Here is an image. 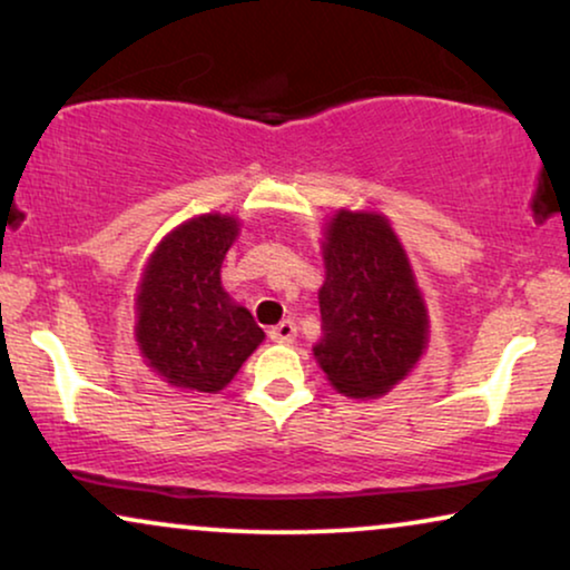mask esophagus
Returning <instances> with one entry per match:
<instances>
[{"mask_svg":"<svg viewBox=\"0 0 570 570\" xmlns=\"http://www.w3.org/2000/svg\"><path fill=\"white\" fill-rule=\"evenodd\" d=\"M295 334H298V326L293 322H279L277 326H272L269 330V340L272 342H279V345H291L295 340Z\"/></svg>","mask_w":570,"mask_h":570,"instance_id":"1","label":"esophagus"}]
</instances>
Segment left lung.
I'll list each match as a JSON object with an SVG mask.
<instances>
[{
	"label": "left lung",
	"mask_w": 570,
	"mask_h": 570,
	"mask_svg": "<svg viewBox=\"0 0 570 570\" xmlns=\"http://www.w3.org/2000/svg\"><path fill=\"white\" fill-rule=\"evenodd\" d=\"M322 340L314 355L345 396H381L428 345V308L386 217L340 209L322 244Z\"/></svg>",
	"instance_id": "left-lung-1"
}]
</instances>
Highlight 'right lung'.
Listing matches in <instances>:
<instances>
[{"mask_svg": "<svg viewBox=\"0 0 570 570\" xmlns=\"http://www.w3.org/2000/svg\"><path fill=\"white\" fill-rule=\"evenodd\" d=\"M236 236V217L199 215L170 230L147 259L135 337L147 365L170 386L217 394L264 340L248 308L220 283Z\"/></svg>", "mask_w": 570, "mask_h": 570, "instance_id": "obj_1", "label": "right lung"}]
</instances>
